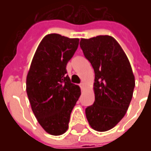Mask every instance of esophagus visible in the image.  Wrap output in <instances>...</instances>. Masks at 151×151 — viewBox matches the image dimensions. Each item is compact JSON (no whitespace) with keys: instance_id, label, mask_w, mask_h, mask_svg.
<instances>
[{"instance_id":"1","label":"esophagus","mask_w":151,"mask_h":151,"mask_svg":"<svg viewBox=\"0 0 151 151\" xmlns=\"http://www.w3.org/2000/svg\"><path fill=\"white\" fill-rule=\"evenodd\" d=\"M79 86H80V88L82 89H83V86H84V83H80V84H79Z\"/></svg>"}]
</instances>
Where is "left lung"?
<instances>
[{
    "instance_id": "1",
    "label": "left lung",
    "mask_w": 151,
    "mask_h": 151,
    "mask_svg": "<svg viewBox=\"0 0 151 151\" xmlns=\"http://www.w3.org/2000/svg\"><path fill=\"white\" fill-rule=\"evenodd\" d=\"M80 47L95 71V102L86 108L90 125L99 132L112 129L124 116L135 80L128 57L109 35L82 39Z\"/></svg>"
}]
</instances>
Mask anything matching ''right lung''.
I'll list each match as a JSON object with an SVG mask.
<instances>
[{
  "label": "right lung",
  "instance_id": "add662e5",
  "mask_svg": "<svg viewBox=\"0 0 151 151\" xmlns=\"http://www.w3.org/2000/svg\"><path fill=\"white\" fill-rule=\"evenodd\" d=\"M79 39L59 34L40 42L27 77V93L38 122L47 133L58 136L69 128L70 114L81 95L71 82L66 65L78 47Z\"/></svg>",
  "mask_w": 151,
  "mask_h": 151
}]
</instances>
